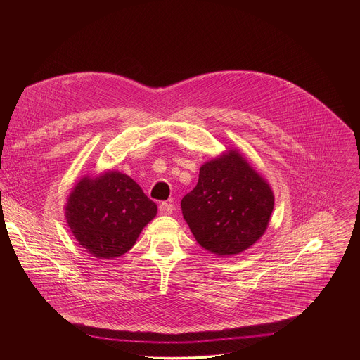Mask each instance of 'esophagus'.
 <instances>
[{
  "instance_id": "obj_1",
  "label": "esophagus",
  "mask_w": 360,
  "mask_h": 360,
  "mask_svg": "<svg viewBox=\"0 0 360 360\" xmlns=\"http://www.w3.org/2000/svg\"><path fill=\"white\" fill-rule=\"evenodd\" d=\"M174 212V205L168 202H162L160 205V214L161 215H171Z\"/></svg>"
}]
</instances>
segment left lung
<instances>
[{
  "label": "left lung",
  "mask_w": 360,
  "mask_h": 360,
  "mask_svg": "<svg viewBox=\"0 0 360 360\" xmlns=\"http://www.w3.org/2000/svg\"><path fill=\"white\" fill-rule=\"evenodd\" d=\"M274 192L236 149L203 164L181 208L196 242L219 256L238 255L266 231Z\"/></svg>",
  "instance_id": "obj_1"
}]
</instances>
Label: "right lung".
Returning a JSON list of instances; mask_svg holds the SVG:
<instances>
[{"label": "right lung", "instance_id": "right-lung-1", "mask_svg": "<svg viewBox=\"0 0 360 360\" xmlns=\"http://www.w3.org/2000/svg\"><path fill=\"white\" fill-rule=\"evenodd\" d=\"M157 211V203L134 179L108 171L96 178L85 176L74 186L65 218L82 248L99 259H112L135 245Z\"/></svg>", "mask_w": 360, "mask_h": 360}]
</instances>
